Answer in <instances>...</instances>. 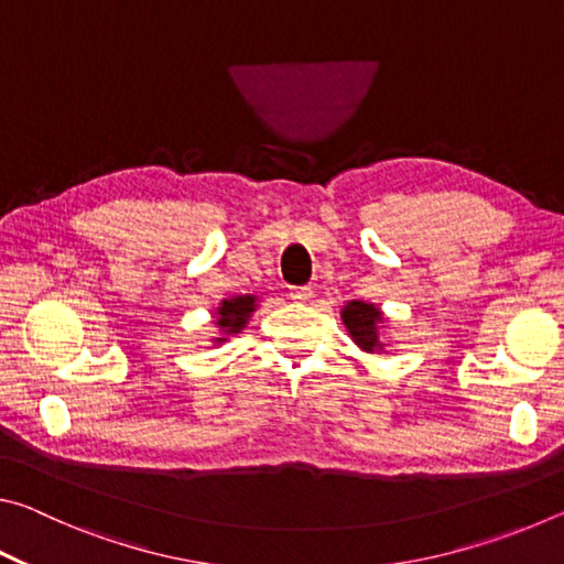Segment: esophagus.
Instances as JSON below:
<instances>
[{
    "label": "esophagus",
    "mask_w": 564,
    "mask_h": 564,
    "mask_svg": "<svg viewBox=\"0 0 564 564\" xmlns=\"http://www.w3.org/2000/svg\"><path fill=\"white\" fill-rule=\"evenodd\" d=\"M291 299L293 301H299V303H303V301H308L311 295H313V291L308 289V285H295V289H291Z\"/></svg>",
    "instance_id": "obj_1"
}]
</instances>
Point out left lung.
<instances>
[{
    "label": "left lung",
    "mask_w": 564,
    "mask_h": 564,
    "mask_svg": "<svg viewBox=\"0 0 564 564\" xmlns=\"http://www.w3.org/2000/svg\"><path fill=\"white\" fill-rule=\"evenodd\" d=\"M343 323L350 333V338L358 343L362 350H380L383 343L378 340V326L383 323V316L376 305L362 303V301H350L346 308H343Z\"/></svg>",
    "instance_id": "8db88e82"
}]
</instances>
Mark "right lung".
Returning a JSON list of instances; mask_svg holds the SVG:
<instances>
[{
	"label": "right lung",
	"instance_id": "1",
	"mask_svg": "<svg viewBox=\"0 0 564 564\" xmlns=\"http://www.w3.org/2000/svg\"><path fill=\"white\" fill-rule=\"evenodd\" d=\"M256 311V295H236V299H228L216 311V326L221 328L226 336L231 333H241L246 326V321L251 318V313ZM226 338H216V343H224Z\"/></svg>",
	"mask_w": 564,
	"mask_h": 564
}]
</instances>
